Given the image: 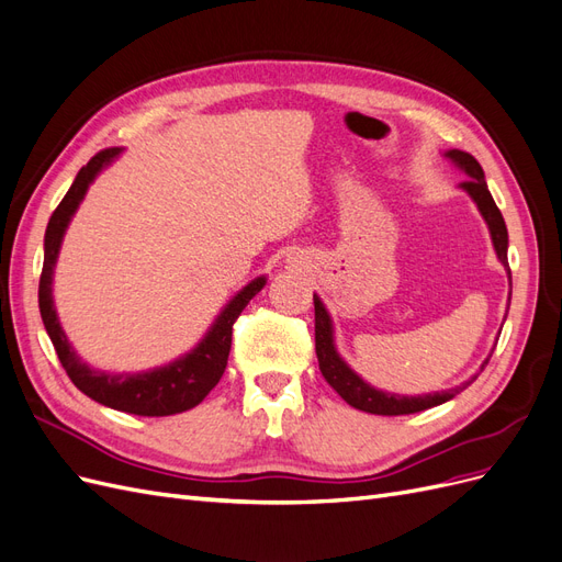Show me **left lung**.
Listing matches in <instances>:
<instances>
[{
	"instance_id": "left-lung-1",
	"label": "left lung",
	"mask_w": 562,
	"mask_h": 562,
	"mask_svg": "<svg viewBox=\"0 0 562 562\" xmlns=\"http://www.w3.org/2000/svg\"><path fill=\"white\" fill-rule=\"evenodd\" d=\"M446 157H450L469 176L459 187H462L464 192H469V196L475 201V206H479V211L483 213L485 223L490 227V234H492V244H495V250L499 255V260H502V265L508 271V279H512V269H508V258H506L508 232H506L504 217H502V213L497 209V203H495V199H492V194L487 190V182H485L481 164L475 161L469 155V151H462V149H450ZM314 335H316V359H318L321 375L326 378V382L351 407H356V411L370 413V415H411V413L429 411V407H434V405H440V403L454 398L459 391L467 389L475 380V378H471L462 386H454V389H448V391H438V394H427V396H398V394H384V391L372 389L370 384H366L337 356L335 345H333L330 316H328L326 310H323V304H321V300L316 295H314ZM487 361L483 363V368L487 366Z\"/></svg>"
}]
</instances>
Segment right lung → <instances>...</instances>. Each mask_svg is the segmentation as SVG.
I'll return each mask as SVG.
<instances>
[{
  "instance_id": "right-lung-1",
  "label": "right lung",
  "mask_w": 562,
  "mask_h": 562,
  "mask_svg": "<svg viewBox=\"0 0 562 562\" xmlns=\"http://www.w3.org/2000/svg\"><path fill=\"white\" fill-rule=\"evenodd\" d=\"M116 155L119 149L110 147L100 149L95 157H91V161L77 173L72 187L67 190V194L58 203V209L48 220L44 236V267L40 277V312L44 328L50 337V342H54V349L67 372V378H70L72 384L79 391H83L89 398L128 415H178L199 405L209 396V391L220 382V378H223L229 359L234 323L246 310V304L262 291L265 279L260 277L248 283L244 291L227 304L225 312L217 316L209 335L203 337V342L192 353H187L184 359L171 366L143 372V375H108V372H95L87 363H81L75 349L67 345V337L60 330V323L56 318L54 297H50V274H54V265L58 258L65 227L70 223L72 213L77 211L79 201L87 194L89 184L98 176L100 168L112 161Z\"/></svg>"
}]
</instances>
